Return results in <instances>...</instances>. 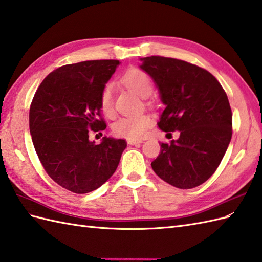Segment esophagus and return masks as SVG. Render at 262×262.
Listing matches in <instances>:
<instances>
[{
  "label": "esophagus",
  "mask_w": 262,
  "mask_h": 262,
  "mask_svg": "<svg viewBox=\"0 0 262 262\" xmlns=\"http://www.w3.org/2000/svg\"><path fill=\"white\" fill-rule=\"evenodd\" d=\"M127 143H129L130 146L140 147V144L142 143V141H140V140H127Z\"/></svg>",
  "instance_id": "esophagus-1"
}]
</instances>
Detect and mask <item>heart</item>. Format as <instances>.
<instances>
[{
  "mask_svg": "<svg viewBox=\"0 0 262 262\" xmlns=\"http://www.w3.org/2000/svg\"><path fill=\"white\" fill-rule=\"evenodd\" d=\"M122 83L129 87L141 97H148L154 91V84L150 76L141 69H130L123 76ZM100 107L104 115L114 114V89L111 83L102 87L100 93ZM151 125V118L147 114L121 116L112 124V133L115 137L124 138L127 140H139Z\"/></svg>",
  "mask_w": 262,
  "mask_h": 262,
  "instance_id": "1",
  "label": "heart"
}]
</instances>
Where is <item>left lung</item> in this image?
<instances>
[{
    "label": "left lung",
    "instance_id": "1",
    "mask_svg": "<svg viewBox=\"0 0 262 262\" xmlns=\"http://www.w3.org/2000/svg\"><path fill=\"white\" fill-rule=\"evenodd\" d=\"M142 61L141 68L154 78L166 105L159 129L180 132L178 140L160 142V154L151 167L166 183L194 188L213 175L229 147L228 96L210 72L194 63L161 56Z\"/></svg>",
    "mask_w": 262,
    "mask_h": 262
}]
</instances>
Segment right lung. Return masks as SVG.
<instances>
[{
	"mask_svg": "<svg viewBox=\"0 0 262 262\" xmlns=\"http://www.w3.org/2000/svg\"><path fill=\"white\" fill-rule=\"evenodd\" d=\"M119 60H86L51 72L34 94L29 126L36 152L49 177L76 194L95 190L118 168L123 139L91 142L90 132L105 130L100 93Z\"/></svg>",
	"mask_w": 262,
	"mask_h": 262,
	"instance_id": "1",
	"label": "right lung"
}]
</instances>
